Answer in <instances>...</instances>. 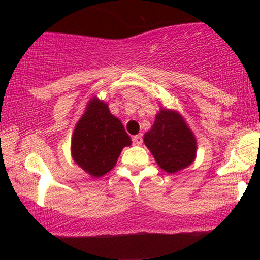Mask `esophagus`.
Wrapping results in <instances>:
<instances>
[{
    "mask_svg": "<svg viewBox=\"0 0 260 260\" xmlns=\"http://www.w3.org/2000/svg\"><path fill=\"white\" fill-rule=\"evenodd\" d=\"M132 140H133V144L134 145H140L143 143V138H142V136H134L133 138H132Z\"/></svg>",
    "mask_w": 260,
    "mask_h": 260,
    "instance_id": "34e87169",
    "label": "esophagus"
}]
</instances>
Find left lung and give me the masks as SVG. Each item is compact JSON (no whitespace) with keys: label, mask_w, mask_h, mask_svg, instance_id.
I'll use <instances>...</instances> for the list:
<instances>
[{"label":"left lung","mask_w":260,"mask_h":260,"mask_svg":"<svg viewBox=\"0 0 260 260\" xmlns=\"http://www.w3.org/2000/svg\"><path fill=\"white\" fill-rule=\"evenodd\" d=\"M144 143L164 171L175 174L196 159L197 140L186 121L177 111L160 109Z\"/></svg>","instance_id":"obj_1"}]
</instances>
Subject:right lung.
Here are the masks:
<instances>
[{
	"mask_svg": "<svg viewBox=\"0 0 260 260\" xmlns=\"http://www.w3.org/2000/svg\"><path fill=\"white\" fill-rule=\"evenodd\" d=\"M132 144L123 124L109 105L91 98L72 136L74 162L92 177L106 175L117 162L122 149Z\"/></svg>",
	"mask_w": 260,
	"mask_h": 260,
	"instance_id": "add662e5",
	"label": "right lung"
}]
</instances>
